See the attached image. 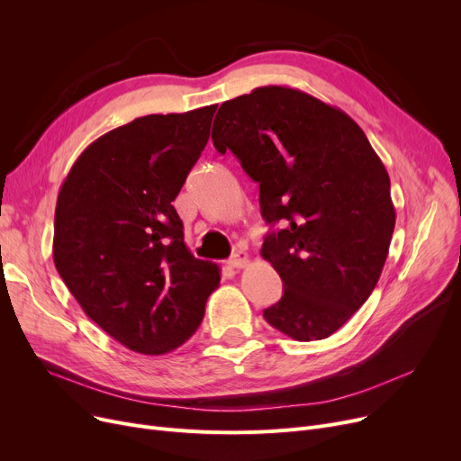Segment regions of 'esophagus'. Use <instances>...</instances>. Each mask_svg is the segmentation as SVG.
I'll use <instances>...</instances> for the list:
<instances>
[{
  "label": "esophagus",
  "mask_w": 461,
  "mask_h": 461,
  "mask_svg": "<svg viewBox=\"0 0 461 461\" xmlns=\"http://www.w3.org/2000/svg\"><path fill=\"white\" fill-rule=\"evenodd\" d=\"M228 265L230 267H233V269H243V267H247L249 265V254L240 249V250H235L233 254H231V258L228 259Z\"/></svg>",
  "instance_id": "1"
}]
</instances>
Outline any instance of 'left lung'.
Returning <instances> with one entry per match:
<instances>
[{"mask_svg":"<svg viewBox=\"0 0 461 461\" xmlns=\"http://www.w3.org/2000/svg\"><path fill=\"white\" fill-rule=\"evenodd\" d=\"M211 138L259 185L263 221L282 224L261 247L284 284L265 321L299 342L329 338L366 303L389 254L396 211L381 158L346 112L282 86L226 101Z\"/></svg>","mask_w":461,"mask_h":461,"instance_id":"1","label":"left lung"}]
</instances>
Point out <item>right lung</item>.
<instances>
[{"label": "right lung", "mask_w": 461, "mask_h": 461, "mask_svg": "<svg viewBox=\"0 0 461 461\" xmlns=\"http://www.w3.org/2000/svg\"><path fill=\"white\" fill-rule=\"evenodd\" d=\"M216 104L138 117L72 164L54 218V263L113 340L174 351L200 327L221 273L194 258L172 202L207 145Z\"/></svg>", "instance_id": "obj_1"}]
</instances>
